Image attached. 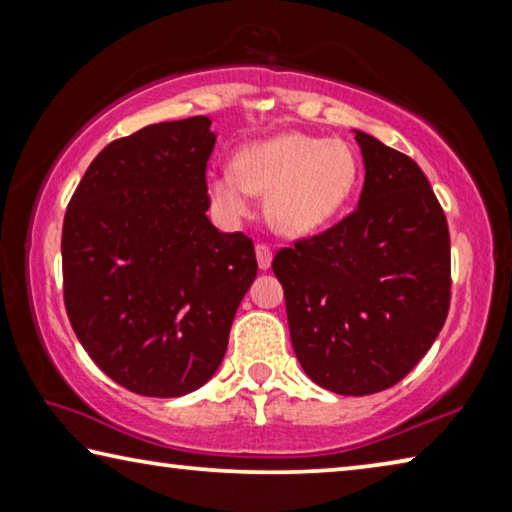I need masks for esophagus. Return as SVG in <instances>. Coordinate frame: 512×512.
Segmentation results:
<instances>
[{
	"label": "esophagus",
	"mask_w": 512,
	"mask_h": 512,
	"mask_svg": "<svg viewBox=\"0 0 512 512\" xmlns=\"http://www.w3.org/2000/svg\"><path fill=\"white\" fill-rule=\"evenodd\" d=\"M256 258H258V267L261 270H270L272 265V249L267 245H256Z\"/></svg>",
	"instance_id": "1"
}]
</instances>
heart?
Masks as SVG:
<instances>
[{
    "mask_svg": "<svg viewBox=\"0 0 512 512\" xmlns=\"http://www.w3.org/2000/svg\"><path fill=\"white\" fill-rule=\"evenodd\" d=\"M357 177L360 161L346 141L285 132L242 148L236 168L209 173L206 191L227 222L247 218L251 197L265 195L272 229L299 238L326 227L344 209Z\"/></svg>",
    "mask_w": 512,
    "mask_h": 512,
    "instance_id": "obj_1",
    "label": "heart"
}]
</instances>
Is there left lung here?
<instances>
[{
	"instance_id": "obj_1",
	"label": "left lung",
	"mask_w": 512,
	"mask_h": 512,
	"mask_svg": "<svg viewBox=\"0 0 512 512\" xmlns=\"http://www.w3.org/2000/svg\"><path fill=\"white\" fill-rule=\"evenodd\" d=\"M364 188L357 209L274 256L292 348L308 378L339 396L398 384L450 310V231L411 157L355 130Z\"/></svg>"
}]
</instances>
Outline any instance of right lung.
<instances>
[{"label":"right lung","instance_id":"right-lung-1","mask_svg":"<svg viewBox=\"0 0 512 512\" xmlns=\"http://www.w3.org/2000/svg\"><path fill=\"white\" fill-rule=\"evenodd\" d=\"M209 116L146 125L98 152L62 224L71 328L132 393L186 396L213 378L258 263L206 218Z\"/></svg>","mask_w":512,"mask_h":512}]
</instances>
